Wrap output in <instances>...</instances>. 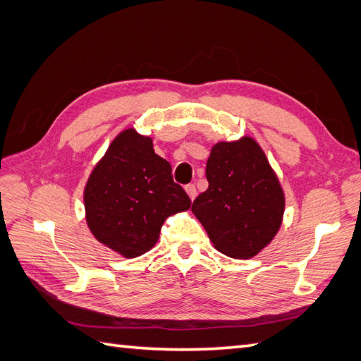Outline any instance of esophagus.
Returning a JSON list of instances; mask_svg holds the SVG:
<instances>
[{
    "mask_svg": "<svg viewBox=\"0 0 361 361\" xmlns=\"http://www.w3.org/2000/svg\"><path fill=\"white\" fill-rule=\"evenodd\" d=\"M185 189H186V192H188L190 200H194V198L197 197V188H195V185H192V183H190V185H186Z\"/></svg>",
    "mask_w": 361,
    "mask_h": 361,
    "instance_id": "34e87169",
    "label": "esophagus"
}]
</instances>
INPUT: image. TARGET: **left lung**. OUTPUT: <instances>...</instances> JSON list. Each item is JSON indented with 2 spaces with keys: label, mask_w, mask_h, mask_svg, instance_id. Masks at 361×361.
<instances>
[{
  "label": "left lung",
  "mask_w": 361,
  "mask_h": 361,
  "mask_svg": "<svg viewBox=\"0 0 361 361\" xmlns=\"http://www.w3.org/2000/svg\"><path fill=\"white\" fill-rule=\"evenodd\" d=\"M208 189L192 212L224 255L250 259L278 233L283 192L265 153L251 137L219 142L206 163Z\"/></svg>",
  "instance_id": "8db88e82"
}]
</instances>
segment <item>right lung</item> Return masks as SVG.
<instances>
[{"instance_id": "add662e5", "label": "right lung", "mask_w": 361, "mask_h": 361, "mask_svg": "<svg viewBox=\"0 0 361 361\" xmlns=\"http://www.w3.org/2000/svg\"><path fill=\"white\" fill-rule=\"evenodd\" d=\"M87 224L96 239L124 257H137L158 242L164 220L190 208L172 167L152 140L133 128L116 136L85 188Z\"/></svg>"}]
</instances>
